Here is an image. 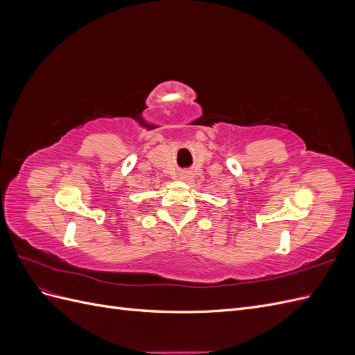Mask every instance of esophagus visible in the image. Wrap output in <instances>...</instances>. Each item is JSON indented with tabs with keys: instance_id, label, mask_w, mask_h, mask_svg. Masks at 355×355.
<instances>
[{
	"instance_id": "1",
	"label": "esophagus",
	"mask_w": 355,
	"mask_h": 355,
	"mask_svg": "<svg viewBox=\"0 0 355 355\" xmlns=\"http://www.w3.org/2000/svg\"><path fill=\"white\" fill-rule=\"evenodd\" d=\"M180 179L189 180V179H191V173H188V171H184V173H180Z\"/></svg>"
}]
</instances>
